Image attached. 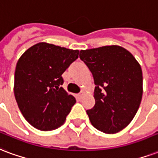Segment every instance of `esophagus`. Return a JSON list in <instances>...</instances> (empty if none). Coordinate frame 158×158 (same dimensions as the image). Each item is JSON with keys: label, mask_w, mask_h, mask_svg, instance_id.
Wrapping results in <instances>:
<instances>
[{"label": "esophagus", "mask_w": 158, "mask_h": 158, "mask_svg": "<svg viewBox=\"0 0 158 158\" xmlns=\"http://www.w3.org/2000/svg\"><path fill=\"white\" fill-rule=\"evenodd\" d=\"M83 96H84V93H83V92H81V93H79V94H78V97H79V99L83 98Z\"/></svg>", "instance_id": "esophagus-1"}]
</instances>
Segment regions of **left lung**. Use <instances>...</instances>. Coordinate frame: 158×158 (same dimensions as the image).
I'll list each match as a JSON object with an SVG mask.
<instances>
[{
	"label": "left lung",
	"mask_w": 158,
	"mask_h": 158,
	"mask_svg": "<svg viewBox=\"0 0 158 158\" xmlns=\"http://www.w3.org/2000/svg\"><path fill=\"white\" fill-rule=\"evenodd\" d=\"M79 58L90 70L95 104L87 114L97 130L111 134L127 127L142 97V71L138 62L116 45L81 50Z\"/></svg>",
	"instance_id": "left-lung-1"
}]
</instances>
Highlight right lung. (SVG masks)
<instances>
[{"instance_id": "obj_1", "label": "right lung", "mask_w": 158, "mask_h": 158, "mask_svg": "<svg viewBox=\"0 0 158 158\" xmlns=\"http://www.w3.org/2000/svg\"><path fill=\"white\" fill-rule=\"evenodd\" d=\"M79 53V50L39 43L19 58L14 94L22 114L35 128L52 131L64 123L76 100L62 87V74Z\"/></svg>"}]
</instances>
